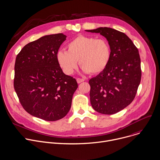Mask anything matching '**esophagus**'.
Returning <instances> with one entry per match:
<instances>
[{"mask_svg":"<svg viewBox=\"0 0 160 160\" xmlns=\"http://www.w3.org/2000/svg\"><path fill=\"white\" fill-rule=\"evenodd\" d=\"M76 81H77L78 83H81V82H82L84 81V79H81V78H77V79H76Z\"/></svg>","mask_w":160,"mask_h":160,"instance_id":"34e87169","label":"esophagus"}]
</instances>
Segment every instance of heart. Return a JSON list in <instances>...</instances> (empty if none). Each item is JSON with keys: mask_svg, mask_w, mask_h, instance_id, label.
I'll use <instances>...</instances> for the list:
<instances>
[{"mask_svg": "<svg viewBox=\"0 0 160 160\" xmlns=\"http://www.w3.org/2000/svg\"><path fill=\"white\" fill-rule=\"evenodd\" d=\"M110 48L104 39L79 36L67 45V51L60 50L56 58L63 72L71 75L78 68V60L84 73L98 74L107 66Z\"/></svg>", "mask_w": 160, "mask_h": 160, "instance_id": "1", "label": "heart"}]
</instances>
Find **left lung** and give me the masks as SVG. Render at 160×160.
Instances as JSON below:
<instances>
[{
	"label": "left lung",
	"instance_id": "1",
	"mask_svg": "<svg viewBox=\"0 0 160 160\" xmlns=\"http://www.w3.org/2000/svg\"><path fill=\"white\" fill-rule=\"evenodd\" d=\"M85 31L106 38L111 52L105 69L89 81L91 106L100 113H116L136 97L141 79L138 49L125 33L115 29L101 27Z\"/></svg>",
	"mask_w": 160,
	"mask_h": 160
}]
</instances>
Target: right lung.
<instances>
[{
	"label": "right lung",
	"instance_id": "1",
	"mask_svg": "<svg viewBox=\"0 0 160 160\" xmlns=\"http://www.w3.org/2000/svg\"><path fill=\"white\" fill-rule=\"evenodd\" d=\"M66 38L62 33L43 36L26 45L16 58L14 86L20 103L28 113L47 121L68 113L78 87L56 58Z\"/></svg>",
	"mask_w": 160,
	"mask_h": 160
}]
</instances>
